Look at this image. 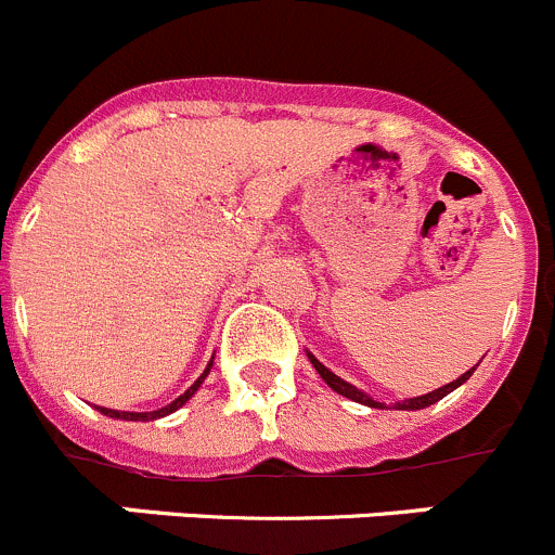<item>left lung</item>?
Masks as SVG:
<instances>
[{"instance_id": "1", "label": "left lung", "mask_w": 555, "mask_h": 555, "mask_svg": "<svg viewBox=\"0 0 555 555\" xmlns=\"http://www.w3.org/2000/svg\"><path fill=\"white\" fill-rule=\"evenodd\" d=\"M307 359H310V364L315 366V372H318V375L323 377V380H326V386L332 388V391L343 393V397L353 399V402H359V404H366V408H380V410L386 408V404H383V402H375V399H372V397H366V393L361 391V388L350 386V383H345L343 377H337V375H334L332 370H326V366H323L321 361H318L315 356H312V353H307ZM475 370H477V364L472 366L469 372H464L462 377H456V380H453V383H448V386L437 388V391H429V393H424V397L404 399V402H397V404H393V408H397V410H424V408H429V404L440 402L442 397H448V393H451V391H456V388L462 386V383L469 380V377H472V372H475Z\"/></svg>"}]
</instances>
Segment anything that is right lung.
I'll list each match as a JSON object with an SVG mask.
<instances>
[{
	"label": "right lung",
	"mask_w": 555,
	"mask_h": 555,
	"mask_svg": "<svg viewBox=\"0 0 555 555\" xmlns=\"http://www.w3.org/2000/svg\"><path fill=\"white\" fill-rule=\"evenodd\" d=\"M210 366H212V361H210V364H207V370L202 372L199 377H196V383L189 388V391L180 393V397L175 399V402H169L167 408H162V410H153V413H120V410H109V408H96V410L102 415H109V418H120V421H156V418H164V415H169V413H175V410H178V408H183V404L189 402V399L194 397L196 391H199V386H202V383H205V377L210 375Z\"/></svg>",
	"instance_id": "obj_1"
}]
</instances>
